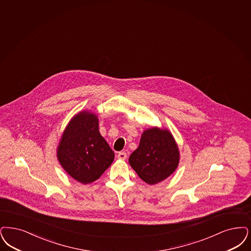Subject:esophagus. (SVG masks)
Wrapping results in <instances>:
<instances>
[{
    "label": "esophagus",
    "mask_w": 251,
    "mask_h": 251,
    "mask_svg": "<svg viewBox=\"0 0 251 251\" xmlns=\"http://www.w3.org/2000/svg\"><path fill=\"white\" fill-rule=\"evenodd\" d=\"M126 158H127V154H126L125 152H119V154H118V159L124 161V160H126Z\"/></svg>",
    "instance_id": "obj_1"
}]
</instances>
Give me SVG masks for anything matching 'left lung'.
<instances>
[{
  "label": "left lung",
  "mask_w": 251,
  "mask_h": 251,
  "mask_svg": "<svg viewBox=\"0 0 251 251\" xmlns=\"http://www.w3.org/2000/svg\"><path fill=\"white\" fill-rule=\"evenodd\" d=\"M129 162L142 180L154 185L177 168L179 151L169 130L153 127L143 132L139 147L130 154Z\"/></svg>",
  "instance_id": "left-lung-1"
}]
</instances>
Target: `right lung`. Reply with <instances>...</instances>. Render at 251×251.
<instances>
[{
	"label": "right lung",
	"instance_id": "add662e5",
	"mask_svg": "<svg viewBox=\"0 0 251 251\" xmlns=\"http://www.w3.org/2000/svg\"><path fill=\"white\" fill-rule=\"evenodd\" d=\"M57 157L66 173L82 184L97 180L114 161L115 154L100 135L99 121L90 111L75 115L65 128Z\"/></svg>",
	"mask_w": 251,
	"mask_h": 251
}]
</instances>
